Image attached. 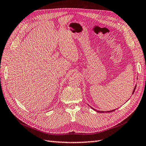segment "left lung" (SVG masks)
<instances>
[{"instance_id": "8db88e82", "label": "left lung", "mask_w": 146, "mask_h": 146, "mask_svg": "<svg viewBox=\"0 0 146 146\" xmlns=\"http://www.w3.org/2000/svg\"><path fill=\"white\" fill-rule=\"evenodd\" d=\"M136 86H135V88H134V89H133V92H132V94H133V93H134V92H135V89H136ZM92 110H95L96 111H97V112H98V113H104V112H106V113H110V112H112V111H114V110H111V111H98V110H95L94 108H92V107H91Z\"/></svg>"}]
</instances>
